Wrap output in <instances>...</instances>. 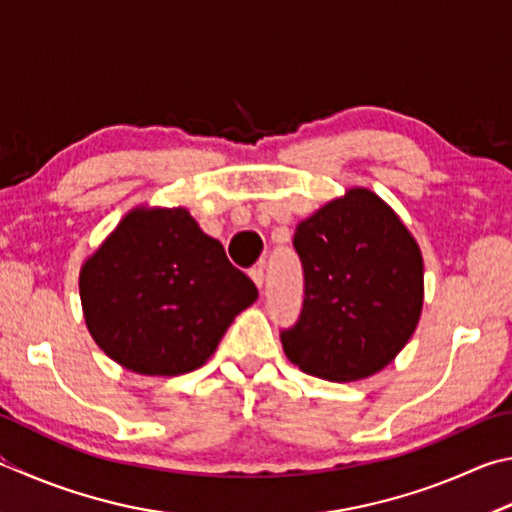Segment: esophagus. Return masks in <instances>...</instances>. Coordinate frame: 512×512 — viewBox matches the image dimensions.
<instances>
[{"instance_id":"obj_1","label":"esophagus","mask_w":512,"mask_h":512,"mask_svg":"<svg viewBox=\"0 0 512 512\" xmlns=\"http://www.w3.org/2000/svg\"><path fill=\"white\" fill-rule=\"evenodd\" d=\"M248 275H250V280L255 282V286H257V288H262V286H264V280H266V275H264V264H259V266H253V268H250Z\"/></svg>"}]
</instances>
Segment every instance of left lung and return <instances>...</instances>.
I'll use <instances>...</instances> for the list:
<instances>
[{"mask_svg":"<svg viewBox=\"0 0 512 512\" xmlns=\"http://www.w3.org/2000/svg\"><path fill=\"white\" fill-rule=\"evenodd\" d=\"M304 297L280 331L288 360L324 380L367 378L394 360L418 324L423 259L374 192L351 190L295 228Z\"/></svg>","mask_w":512,"mask_h":512,"instance_id":"obj_1","label":"left lung"}]
</instances>
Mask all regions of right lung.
Returning <instances> with one entry per match:
<instances>
[{"label": "right lung", "instance_id": "add662e5", "mask_svg": "<svg viewBox=\"0 0 512 512\" xmlns=\"http://www.w3.org/2000/svg\"><path fill=\"white\" fill-rule=\"evenodd\" d=\"M89 333L120 365L176 376L215 353L257 286L188 210H134L82 266Z\"/></svg>", "mask_w": 512, "mask_h": 512}]
</instances>
